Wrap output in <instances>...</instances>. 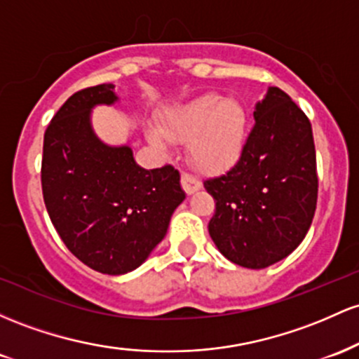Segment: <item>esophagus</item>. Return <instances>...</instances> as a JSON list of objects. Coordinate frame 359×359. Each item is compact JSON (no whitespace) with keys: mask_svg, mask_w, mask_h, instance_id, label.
<instances>
[{"mask_svg":"<svg viewBox=\"0 0 359 359\" xmlns=\"http://www.w3.org/2000/svg\"><path fill=\"white\" fill-rule=\"evenodd\" d=\"M181 187H183V190L187 191L188 195H191V193L200 190L201 181L196 178V176L190 175V172H181Z\"/></svg>","mask_w":359,"mask_h":359,"instance_id":"obj_1","label":"esophagus"}]
</instances>
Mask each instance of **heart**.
Listing matches in <instances>:
<instances>
[{
  "label": "heart",
  "instance_id": "1",
  "mask_svg": "<svg viewBox=\"0 0 359 359\" xmlns=\"http://www.w3.org/2000/svg\"><path fill=\"white\" fill-rule=\"evenodd\" d=\"M248 114L236 100L207 93L178 108L163 126L171 140H191V158L205 171L233 166L244 151Z\"/></svg>",
  "mask_w": 359,
  "mask_h": 359
}]
</instances>
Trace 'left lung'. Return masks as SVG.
<instances>
[{"instance_id": "obj_1", "label": "left lung", "mask_w": 359, "mask_h": 359, "mask_svg": "<svg viewBox=\"0 0 359 359\" xmlns=\"http://www.w3.org/2000/svg\"><path fill=\"white\" fill-rule=\"evenodd\" d=\"M239 161L203 181L215 200L208 232L239 266L261 269L304 241L317 205L316 146L307 115L280 88L257 103Z\"/></svg>"}]
</instances>
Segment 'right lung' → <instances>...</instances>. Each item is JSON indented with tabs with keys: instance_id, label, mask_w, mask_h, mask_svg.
I'll use <instances>...</instances> for the list:
<instances>
[{
	"instance_id": "right-lung-1",
	"label": "right lung",
	"mask_w": 359,
	"mask_h": 359,
	"mask_svg": "<svg viewBox=\"0 0 359 359\" xmlns=\"http://www.w3.org/2000/svg\"><path fill=\"white\" fill-rule=\"evenodd\" d=\"M115 100L114 84L69 96L47 126L40 169L43 203L59 237L104 275L139 268L184 200L178 169L140 168L130 147H108L93 134L91 107Z\"/></svg>"
}]
</instances>
